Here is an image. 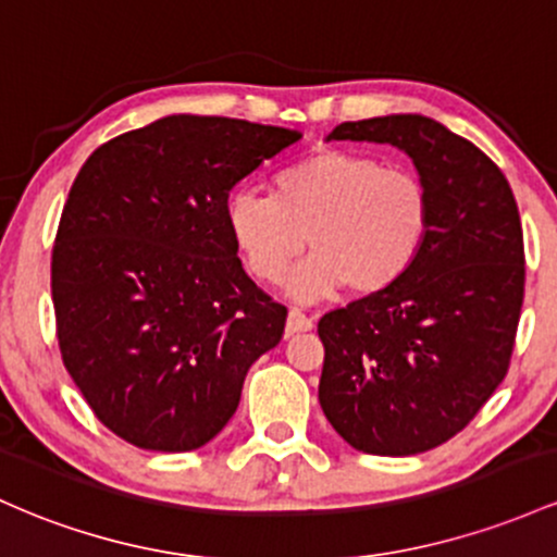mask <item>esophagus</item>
Masks as SVG:
<instances>
[{
    "label": "esophagus",
    "instance_id": "esophagus-1",
    "mask_svg": "<svg viewBox=\"0 0 557 557\" xmlns=\"http://www.w3.org/2000/svg\"><path fill=\"white\" fill-rule=\"evenodd\" d=\"M314 327V320L304 314L301 309H290L288 311V322H285V333L296 335V333H307V330Z\"/></svg>",
    "mask_w": 557,
    "mask_h": 557
}]
</instances>
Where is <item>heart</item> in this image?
Masks as SVG:
<instances>
[{
  "label": "heart",
  "mask_w": 557,
  "mask_h": 557,
  "mask_svg": "<svg viewBox=\"0 0 557 557\" xmlns=\"http://www.w3.org/2000/svg\"><path fill=\"white\" fill-rule=\"evenodd\" d=\"M224 222L261 283L283 280L304 246L311 248L285 283L296 301L327 298L344 285L354 296H377L418 261L431 203L412 171L386 169L359 150L320 148L274 174L272 198L232 193Z\"/></svg>",
  "instance_id": "b5f03b06"
}]
</instances>
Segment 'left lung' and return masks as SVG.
I'll use <instances>...</instances> for the list:
<instances>
[{
  "label": "left lung",
  "instance_id": "8db88e82",
  "mask_svg": "<svg viewBox=\"0 0 557 557\" xmlns=\"http://www.w3.org/2000/svg\"><path fill=\"white\" fill-rule=\"evenodd\" d=\"M327 139L407 152L431 203L405 277L317 325L330 425L368 455H418L460 433L503 383L527 277L521 216L497 163L425 115L346 121Z\"/></svg>",
  "mask_w": 557,
  "mask_h": 557
}]
</instances>
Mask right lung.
I'll list each match as a JSON object with an SVG mask.
<instances>
[{
	"label": "right lung",
	"mask_w": 557,
	"mask_h": 557,
	"mask_svg": "<svg viewBox=\"0 0 557 557\" xmlns=\"http://www.w3.org/2000/svg\"><path fill=\"white\" fill-rule=\"evenodd\" d=\"M301 132L176 113L121 134L73 182L52 250L65 370L102 425L139 449L209 444L288 309L237 259L232 187Z\"/></svg>",
	"instance_id": "1"
}]
</instances>
